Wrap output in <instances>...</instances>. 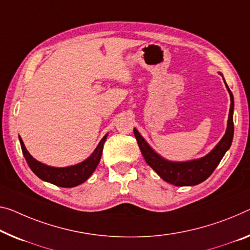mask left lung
<instances>
[{"mask_svg":"<svg viewBox=\"0 0 250 250\" xmlns=\"http://www.w3.org/2000/svg\"><path fill=\"white\" fill-rule=\"evenodd\" d=\"M226 87L229 91L230 102H231L230 103L227 129H226L224 137L214 146L212 151L201 159L187 161V162H172V161L165 160L157 154L154 149L146 143V141L142 137L141 134L137 132V129L134 128V135L136 137L137 144L145 161L164 181L176 187L197 186L212 174L214 168L218 167V164L224 157L225 153L231 146L233 138V96L227 83H226Z\"/></svg>","mask_w":250,"mask_h":250,"instance_id":"left-lung-1","label":"left lung"}]
</instances>
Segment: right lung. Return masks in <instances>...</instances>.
<instances>
[{
	"label": "right lung",
	"mask_w": 250,
	"mask_h": 250,
	"mask_svg": "<svg viewBox=\"0 0 250 250\" xmlns=\"http://www.w3.org/2000/svg\"><path fill=\"white\" fill-rule=\"evenodd\" d=\"M106 138L107 134L102 138V141L99 142V144L97 145V147L95 148L93 154L85 161H83L82 163H78L76 165H72V167H53L41 163L36 159H33V157L30 155L28 149L25 148L22 138L19 136L22 153L25 157L26 163H28L33 173L37 176H39V178L41 180H43V181H47L49 183H52L55 184V186H58L61 188H74L79 186V184L85 182L86 180L93 174L95 168L97 167L99 161H101L104 143H105Z\"/></svg>",
	"instance_id": "add662e5"
}]
</instances>
